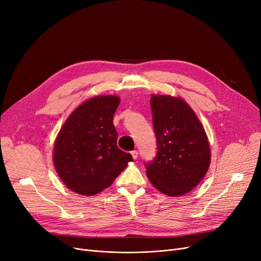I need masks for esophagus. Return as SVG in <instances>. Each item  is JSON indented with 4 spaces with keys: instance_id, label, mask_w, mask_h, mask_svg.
Wrapping results in <instances>:
<instances>
[{
    "instance_id": "esophagus-1",
    "label": "esophagus",
    "mask_w": 261,
    "mask_h": 261,
    "mask_svg": "<svg viewBox=\"0 0 261 261\" xmlns=\"http://www.w3.org/2000/svg\"><path fill=\"white\" fill-rule=\"evenodd\" d=\"M131 154H132L133 160H136V159H138V156H139V152L136 151V150H133V151H131Z\"/></svg>"
}]
</instances>
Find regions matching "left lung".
<instances>
[{
	"mask_svg": "<svg viewBox=\"0 0 261 261\" xmlns=\"http://www.w3.org/2000/svg\"><path fill=\"white\" fill-rule=\"evenodd\" d=\"M158 151L146 174L162 194L183 196L195 188L211 164L207 135L196 113L180 97L153 94L150 99Z\"/></svg>",
	"mask_w": 261,
	"mask_h": 261,
	"instance_id": "left-lung-1",
	"label": "left lung"
}]
</instances>
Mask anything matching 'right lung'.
I'll return each instance as SVG.
<instances>
[{
    "label": "right lung",
    "instance_id": "1",
    "mask_svg": "<svg viewBox=\"0 0 261 261\" xmlns=\"http://www.w3.org/2000/svg\"><path fill=\"white\" fill-rule=\"evenodd\" d=\"M119 101L114 95L85 101L67 117L57 135L54 166L64 185L76 194L100 193L133 161L117 147L113 116Z\"/></svg>",
    "mask_w": 261,
    "mask_h": 261
}]
</instances>
